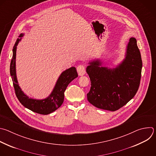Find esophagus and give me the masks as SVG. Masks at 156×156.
Masks as SVG:
<instances>
[{"mask_svg":"<svg viewBox=\"0 0 156 156\" xmlns=\"http://www.w3.org/2000/svg\"><path fill=\"white\" fill-rule=\"evenodd\" d=\"M77 72L80 76H83L86 73V67L84 65H80L76 68Z\"/></svg>","mask_w":156,"mask_h":156,"instance_id":"obj_1","label":"esophagus"}]
</instances>
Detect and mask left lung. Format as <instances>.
I'll return each mask as SVG.
<instances>
[{"label": "left lung", "instance_id": "left-lung-1", "mask_svg": "<svg viewBox=\"0 0 156 156\" xmlns=\"http://www.w3.org/2000/svg\"><path fill=\"white\" fill-rule=\"evenodd\" d=\"M89 64L86 72L91 87L87 97L94 107L115 112L127 104L136 94L141 80L142 60L135 38H130L126 58L116 68L101 67L98 59Z\"/></svg>", "mask_w": 156, "mask_h": 156}]
</instances>
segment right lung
I'll list each match as a JSON object with an SVG mask.
<instances>
[{"mask_svg":"<svg viewBox=\"0 0 156 156\" xmlns=\"http://www.w3.org/2000/svg\"><path fill=\"white\" fill-rule=\"evenodd\" d=\"M24 34H21L13 46V57L10 63V75L12 76L16 95L21 104L29 110L41 115H48L59 108L64 102V92L69 83L78 77L75 67H70L64 71L59 76L56 85L51 93L46 98L37 100L29 98L22 91L19 86L16 73V48L21 41Z\"/></svg>","mask_w":156,"mask_h":156,"instance_id":"add662e5","label":"right lung"}]
</instances>
